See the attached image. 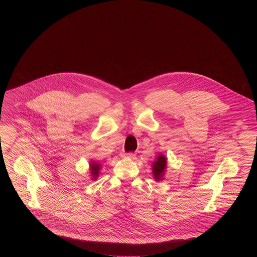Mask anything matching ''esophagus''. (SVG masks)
<instances>
[{
	"label": "esophagus",
	"mask_w": 257,
	"mask_h": 257,
	"mask_svg": "<svg viewBox=\"0 0 257 257\" xmlns=\"http://www.w3.org/2000/svg\"><path fill=\"white\" fill-rule=\"evenodd\" d=\"M121 156H122L123 158H131V159H133V158H135V157H136V153H134V152L122 153V154H121Z\"/></svg>",
	"instance_id": "1"
}]
</instances>
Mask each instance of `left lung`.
Here are the masks:
<instances>
[{"label": "left lung", "mask_w": 257, "mask_h": 257, "mask_svg": "<svg viewBox=\"0 0 257 257\" xmlns=\"http://www.w3.org/2000/svg\"><path fill=\"white\" fill-rule=\"evenodd\" d=\"M166 165H167V158L164 155L159 154L156 160L152 164V173L156 181H160L163 178Z\"/></svg>", "instance_id": "left-lung-1"}]
</instances>
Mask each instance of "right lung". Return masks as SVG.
Wrapping results in <instances>:
<instances>
[{"label":"right lung","instance_id":"obj_1","mask_svg":"<svg viewBox=\"0 0 257 257\" xmlns=\"http://www.w3.org/2000/svg\"><path fill=\"white\" fill-rule=\"evenodd\" d=\"M101 168V164H99L96 161H92L90 163V171H91V175L93 177V180L97 179V177L99 176V171Z\"/></svg>","mask_w":257,"mask_h":257}]
</instances>
